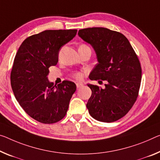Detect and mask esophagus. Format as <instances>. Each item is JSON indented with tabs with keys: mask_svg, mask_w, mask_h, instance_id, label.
<instances>
[{
	"mask_svg": "<svg viewBox=\"0 0 160 160\" xmlns=\"http://www.w3.org/2000/svg\"><path fill=\"white\" fill-rule=\"evenodd\" d=\"M82 87H83V83H77V88H79Z\"/></svg>",
	"mask_w": 160,
	"mask_h": 160,
	"instance_id": "obj_1",
	"label": "esophagus"
}]
</instances>
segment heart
I'll use <instances>...</instances> for the list:
<instances>
[{"instance_id": "obj_1", "label": "heart", "mask_w": 160, "mask_h": 160, "mask_svg": "<svg viewBox=\"0 0 160 160\" xmlns=\"http://www.w3.org/2000/svg\"><path fill=\"white\" fill-rule=\"evenodd\" d=\"M72 77L77 80H82L83 77V72H75L72 73Z\"/></svg>"}]
</instances>
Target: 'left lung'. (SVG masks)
I'll list each match as a JSON object with an SVG mask.
<instances>
[{"instance_id": "1", "label": "left lung", "mask_w": 160, "mask_h": 160, "mask_svg": "<svg viewBox=\"0 0 160 160\" xmlns=\"http://www.w3.org/2000/svg\"><path fill=\"white\" fill-rule=\"evenodd\" d=\"M78 34L97 54L98 63L89 78L107 82L105 88L87 84L92 92L87 104L88 112L98 121H117L129 112L138 97L142 79L139 58L119 32L93 27L81 29Z\"/></svg>"}]
</instances>
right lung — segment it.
Instances as JSON below:
<instances>
[{
  "label": "right lung",
  "mask_w": 160,
  "mask_h": 160,
  "mask_svg": "<svg viewBox=\"0 0 160 160\" xmlns=\"http://www.w3.org/2000/svg\"><path fill=\"white\" fill-rule=\"evenodd\" d=\"M77 29L46 30L23 41L15 56L11 83L19 104L31 118L43 124L63 119L77 86L63 81L49 82L48 68L57 64L63 45L77 35Z\"/></svg>",
  "instance_id": "right-lung-1"
}]
</instances>
